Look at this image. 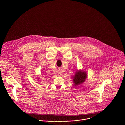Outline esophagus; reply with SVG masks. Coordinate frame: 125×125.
Segmentation results:
<instances>
[{
	"mask_svg": "<svg viewBox=\"0 0 125 125\" xmlns=\"http://www.w3.org/2000/svg\"><path fill=\"white\" fill-rule=\"evenodd\" d=\"M58 73L59 76H60L62 75V73H60V72H59Z\"/></svg>",
	"mask_w": 125,
	"mask_h": 125,
	"instance_id": "esophagus-1",
	"label": "esophagus"
}]
</instances>
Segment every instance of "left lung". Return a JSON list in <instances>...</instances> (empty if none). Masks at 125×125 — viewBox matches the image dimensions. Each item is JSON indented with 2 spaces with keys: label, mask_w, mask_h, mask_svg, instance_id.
<instances>
[{
  "label": "left lung",
  "mask_w": 125,
  "mask_h": 125,
  "mask_svg": "<svg viewBox=\"0 0 125 125\" xmlns=\"http://www.w3.org/2000/svg\"><path fill=\"white\" fill-rule=\"evenodd\" d=\"M87 77V73L85 71H78L76 72L75 75L73 76V82L75 85H78L83 83Z\"/></svg>",
  "instance_id": "8db88e82"
}]
</instances>
